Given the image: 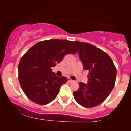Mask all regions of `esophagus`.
<instances>
[{
  "mask_svg": "<svg viewBox=\"0 0 131 131\" xmlns=\"http://www.w3.org/2000/svg\"><path fill=\"white\" fill-rule=\"evenodd\" d=\"M68 80L69 82H73V81L72 80V79H71L70 78H68Z\"/></svg>",
  "mask_w": 131,
  "mask_h": 131,
  "instance_id": "obj_1",
  "label": "esophagus"
}]
</instances>
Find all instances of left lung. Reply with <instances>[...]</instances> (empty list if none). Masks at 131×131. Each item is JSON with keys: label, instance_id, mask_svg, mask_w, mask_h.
<instances>
[{"label": "left lung", "instance_id": "1", "mask_svg": "<svg viewBox=\"0 0 131 131\" xmlns=\"http://www.w3.org/2000/svg\"><path fill=\"white\" fill-rule=\"evenodd\" d=\"M84 70L89 71L88 83L79 82L73 92L81 106L92 108L101 104L115 86L116 68L112 58L104 51L89 43L74 41Z\"/></svg>", "mask_w": 131, "mask_h": 131}]
</instances>
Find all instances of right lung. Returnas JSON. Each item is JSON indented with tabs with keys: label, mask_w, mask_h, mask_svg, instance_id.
I'll return each mask as SVG.
<instances>
[{
	"label": "right lung",
	"mask_w": 131,
	"mask_h": 131,
	"mask_svg": "<svg viewBox=\"0 0 131 131\" xmlns=\"http://www.w3.org/2000/svg\"><path fill=\"white\" fill-rule=\"evenodd\" d=\"M76 52L73 42L67 40H43L31 47L18 64L19 82L28 98L41 105L53 101L67 78L57 76L52 67L60 63L65 55Z\"/></svg>",
	"instance_id": "obj_1"
}]
</instances>
